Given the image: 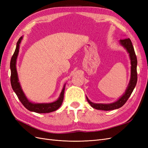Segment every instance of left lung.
Here are the masks:
<instances>
[{
	"label": "left lung",
	"instance_id": "left-lung-1",
	"mask_svg": "<svg viewBox=\"0 0 148 148\" xmlns=\"http://www.w3.org/2000/svg\"><path fill=\"white\" fill-rule=\"evenodd\" d=\"M120 44L121 46H122L125 49H126L128 53H129L130 58L131 62V77L128 86L125 91V92L123 94V95L120 97L119 99L113 103L110 104H96L93 103L86 97L87 101L89 104L91 105L94 109L97 110H111L114 109H117L120 107H122L125 102L127 101L128 98L132 95V93L133 91L134 88H135V86L137 83V58L135 54V50L133 46L132 42L130 39L129 38H124L120 40Z\"/></svg>",
	"mask_w": 148,
	"mask_h": 148
}]
</instances>
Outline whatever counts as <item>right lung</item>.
I'll use <instances>...</instances> for the list:
<instances>
[{
	"label": "right lung",
	"instance_id": "right-lung-1",
	"mask_svg": "<svg viewBox=\"0 0 148 148\" xmlns=\"http://www.w3.org/2000/svg\"><path fill=\"white\" fill-rule=\"evenodd\" d=\"M23 36H21L18 41L16 43V47L14 53L12 57L11 61H10V70H11V77H10V82L11 85L13 90L14 91L16 95L18 98L20 102L22 103V104L24 106L26 109H27L29 111L34 112L36 113H49L52 112L53 111L57 110L61 106L62 102L64 100V91H65V84H64V88L62 89V92L60 95L58 99L54 102L51 103H33L30 102L27 97H26L23 90H22L21 87L18 80V77L17 71L16 69V59L18 55L19 49H20V44Z\"/></svg>",
	"mask_w": 148,
	"mask_h": 148
}]
</instances>
